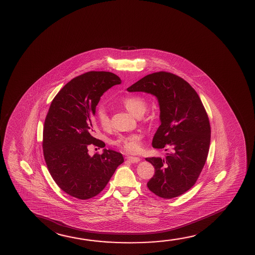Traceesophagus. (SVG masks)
<instances>
[{
	"mask_svg": "<svg viewBox=\"0 0 255 255\" xmlns=\"http://www.w3.org/2000/svg\"><path fill=\"white\" fill-rule=\"evenodd\" d=\"M127 159H128V161L131 162V163H138V162L140 161V158H138V157H133V156L127 157Z\"/></svg>",
	"mask_w": 255,
	"mask_h": 255,
	"instance_id": "obj_1",
	"label": "esophagus"
}]
</instances>
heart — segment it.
<instances>
[{
  "label": "heart",
  "instance_id": "heart-1",
  "mask_svg": "<svg viewBox=\"0 0 255 255\" xmlns=\"http://www.w3.org/2000/svg\"><path fill=\"white\" fill-rule=\"evenodd\" d=\"M123 105L126 109L133 114V116L138 117L143 115L147 109L146 101L140 97H127L123 101ZM97 120L103 128H107L110 126V118L107 111L104 106H99L97 110ZM142 134L140 133H130V134H120L115 138L113 143L120 149L125 150L129 153H135L141 148V141Z\"/></svg>",
  "mask_w": 255,
  "mask_h": 255
}]
</instances>
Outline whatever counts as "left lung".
Listing matches in <instances>:
<instances>
[{"instance_id": "8db88e82", "label": "left lung", "mask_w": 255, "mask_h": 255, "mask_svg": "<svg viewBox=\"0 0 255 255\" xmlns=\"http://www.w3.org/2000/svg\"><path fill=\"white\" fill-rule=\"evenodd\" d=\"M127 90L157 98L160 126L152 146L172 149L166 158H145L155 168L147 186L160 198L183 194L198 180L209 151L210 123L202 102L187 81L166 72L149 74Z\"/></svg>"}]
</instances>
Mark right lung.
I'll list each match as a JSON object with an SVG mask.
<instances>
[{
    "label": "right lung",
    "instance_id": "obj_1",
    "mask_svg": "<svg viewBox=\"0 0 255 255\" xmlns=\"http://www.w3.org/2000/svg\"><path fill=\"white\" fill-rule=\"evenodd\" d=\"M122 80L109 72H89L74 78L53 99L43 128V155L49 173L61 190L89 199L105 189L124 162L122 153L103 150L91 157L88 147H105L94 137L93 117L100 98Z\"/></svg>",
    "mask_w": 255,
    "mask_h": 255
}]
</instances>
